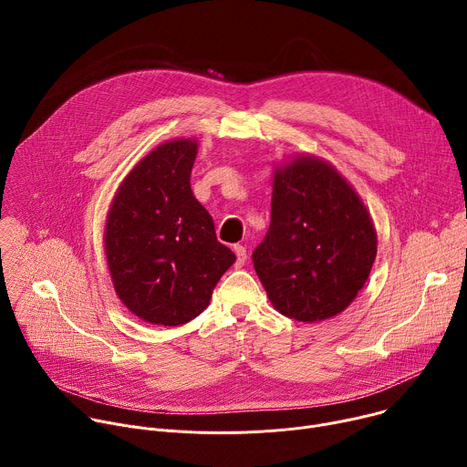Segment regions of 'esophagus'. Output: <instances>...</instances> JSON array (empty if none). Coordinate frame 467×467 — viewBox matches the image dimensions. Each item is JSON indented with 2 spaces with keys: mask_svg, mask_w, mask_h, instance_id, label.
Masks as SVG:
<instances>
[{
  "mask_svg": "<svg viewBox=\"0 0 467 467\" xmlns=\"http://www.w3.org/2000/svg\"><path fill=\"white\" fill-rule=\"evenodd\" d=\"M233 249H234V253H236V268H242V265H244L245 260H247V251H245L244 245H234Z\"/></svg>",
  "mask_w": 467,
  "mask_h": 467,
  "instance_id": "1",
  "label": "esophagus"
}]
</instances>
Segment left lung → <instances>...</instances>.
Listing matches in <instances>:
<instances>
[{"label":"left lung","mask_w":467,"mask_h":467,"mask_svg":"<svg viewBox=\"0 0 467 467\" xmlns=\"http://www.w3.org/2000/svg\"><path fill=\"white\" fill-rule=\"evenodd\" d=\"M375 254L369 213L335 166L296 157L275 168L272 222L253 264L283 316L312 323L340 314L366 285Z\"/></svg>","instance_id":"1"}]
</instances>
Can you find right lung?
<instances>
[{"instance_id": "add662e5", "label": "right lung", "mask_w": 467, "mask_h": 467, "mask_svg": "<svg viewBox=\"0 0 467 467\" xmlns=\"http://www.w3.org/2000/svg\"><path fill=\"white\" fill-rule=\"evenodd\" d=\"M195 155L197 142L190 139L155 148L123 179L107 216L114 290L153 325L177 327L202 314L236 260L190 188Z\"/></svg>"}]
</instances>
